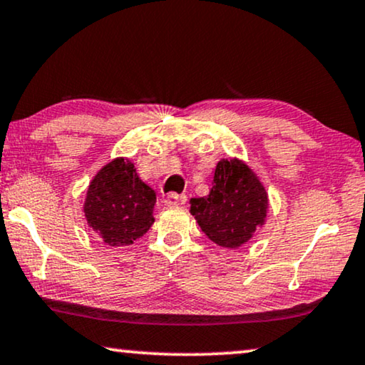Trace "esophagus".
I'll use <instances>...</instances> for the list:
<instances>
[{
    "label": "esophagus",
    "mask_w": 365,
    "mask_h": 365,
    "mask_svg": "<svg viewBox=\"0 0 365 365\" xmlns=\"http://www.w3.org/2000/svg\"><path fill=\"white\" fill-rule=\"evenodd\" d=\"M187 202V197L185 195H178V193H168L165 198H163V203L167 207H177V205H183Z\"/></svg>",
    "instance_id": "obj_1"
}]
</instances>
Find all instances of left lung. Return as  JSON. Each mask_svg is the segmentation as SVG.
Here are the masks:
<instances>
[{"mask_svg": "<svg viewBox=\"0 0 365 365\" xmlns=\"http://www.w3.org/2000/svg\"><path fill=\"white\" fill-rule=\"evenodd\" d=\"M212 183L207 197L190 200V213L215 245L240 248L264 225L268 192L240 158H222Z\"/></svg>", "mask_w": 365, "mask_h": 365, "instance_id": "left-lung-1", "label": "left lung"}]
</instances>
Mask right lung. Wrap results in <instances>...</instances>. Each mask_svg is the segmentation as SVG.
<instances>
[{"label":"right lung","mask_w":365,"mask_h":365,"mask_svg":"<svg viewBox=\"0 0 365 365\" xmlns=\"http://www.w3.org/2000/svg\"><path fill=\"white\" fill-rule=\"evenodd\" d=\"M155 202V192L140 180L132 160L117 157L91 180L84 217L104 243L127 246L150 230Z\"/></svg>","instance_id":"right-lung-1"}]
</instances>
